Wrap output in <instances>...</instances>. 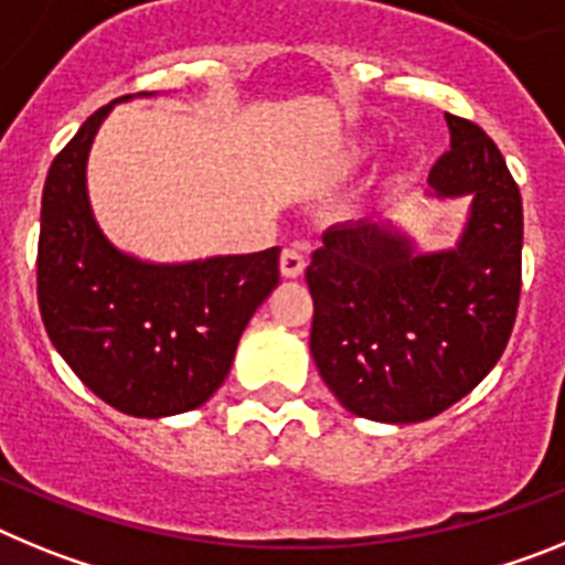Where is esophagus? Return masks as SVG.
I'll use <instances>...</instances> for the list:
<instances>
[{"mask_svg": "<svg viewBox=\"0 0 565 565\" xmlns=\"http://www.w3.org/2000/svg\"><path fill=\"white\" fill-rule=\"evenodd\" d=\"M279 271H282V277H288V279L302 277V271H306V254L299 252V248H282V257H279Z\"/></svg>", "mask_w": 565, "mask_h": 565, "instance_id": "1", "label": "esophagus"}]
</instances>
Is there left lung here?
Wrapping results in <instances>:
<instances>
[{"mask_svg":"<svg viewBox=\"0 0 565 565\" xmlns=\"http://www.w3.org/2000/svg\"><path fill=\"white\" fill-rule=\"evenodd\" d=\"M447 127L450 149L427 183L436 198H472L456 248L416 254L411 237L384 223H339L306 271L311 356L353 416H438L495 367L515 326L521 192L478 124L447 115Z\"/></svg>","mask_w":565,"mask_h":565,"instance_id":"left-lung-1","label":"left lung"}]
</instances>
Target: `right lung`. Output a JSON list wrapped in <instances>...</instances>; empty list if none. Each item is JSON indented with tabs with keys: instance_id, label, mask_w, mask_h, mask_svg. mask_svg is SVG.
<instances>
[{
	"instance_id": "1",
	"label": "right lung",
	"mask_w": 565,
	"mask_h": 565,
	"mask_svg": "<svg viewBox=\"0 0 565 565\" xmlns=\"http://www.w3.org/2000/svg\"><path fill=\"white\" fill-rule=\"evenodd\" d=\"M127 98L89 115L50 167L39 311L53 348L102 402L163 418L201 407L228 376L248 319L279 282V248L192 263H147L115 248L89 209L87 154Z\"/></svg>"
}]
</instances>
